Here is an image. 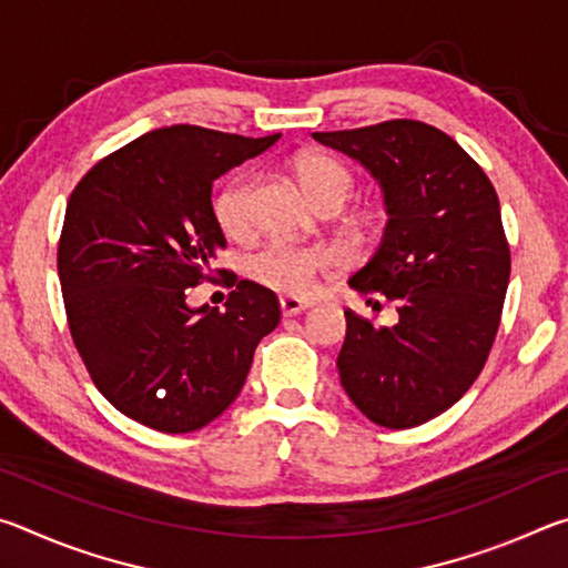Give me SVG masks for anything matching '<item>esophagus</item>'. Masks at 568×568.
Masks as SVG:
<instances>
[{
	"label": "esophagus",
	"mask_w": 568,
	"mask_h": 568,
	"mask_svg": "<svg viewBox=\"0 0 568 568\" xmlns=\"http://www.w3.org/2000/svg\"><path fill=\"white\" fill-rule=\"evenodd\" d=\"M307 305H311V303L301 301V297H281V311H283V315H297V313H303Z\"/></svg>",
	"instance_id": "1"
}]
</instances>
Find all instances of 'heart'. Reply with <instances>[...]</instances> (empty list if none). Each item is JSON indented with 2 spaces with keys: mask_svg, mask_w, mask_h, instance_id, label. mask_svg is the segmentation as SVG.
Segmentation results:
<instances>
[{
  "mask_svg": "<svg viewBox=\"0 0 568 568\" xmlns=\"http://www.w3.org/2000/svg\"><path fill=\"white\" fill-rule=\"evenodd\" d=\"M295 175L301 180L305 195L315 205H345L353 195L351 170L328 155H301L295 160ZM253 192L255 180L250 175L230 178L215 195V217L223 233L230 237H243L253 225ZM338 255L328 247H303L273 243L255 255H250L247 273L257 283L273 287L285 295H307L323 273L333 271Z\"/></svg>",
  "mask_w": 568,
  "mask_h": 568,
  "instance_id": "1",
  "label": "heart"
}]
</instances>
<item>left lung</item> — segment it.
<instances>
[{
    "label": "left lung",
    "instance_id": "1",
    "mask_svg": "<svg viewBox=\"0 0 568 568\" xmlns=\"http://www.w3.org/2000/svg\"><path fill=\"white\" fill-rule=\"evenodd\" d=\"M313 138L358 160L378 180L388 213L381 245L348 285L386 295L396 323L373 325L345 311L341 383L378 426H420L474 386L496 341L511 275L498 195L478 162L426 122Z\"/></svg>",
    "mask_w": 568,
    "mask_h": 568
}]
</instances>
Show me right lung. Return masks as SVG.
Returning a JSON list of instances; mask_svg holds the SVG:
<instances>
[{"mask_svg":"<svg viewBox=\"0 0 568 568\" xmlns=\"http://www.w3.org/2000/svg\"><path fill=\"white\" fill-rule=\"evenodd\" d=\"M277 138L172 124L100 160L72 190L57 250L67 323L94 386L142 426L190 434L215 420L281 323L277 295L237 277L225 311L187 305L225 247L213 182Z\"/></svg>","mask_w":568,"mask_h":568,"instance_id":"obj_1","label":"right lung"}]
</instances>
